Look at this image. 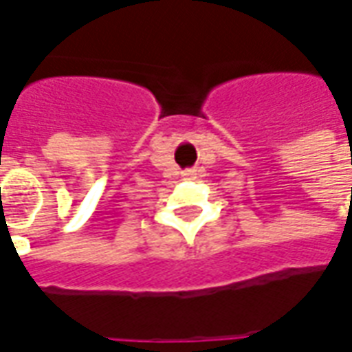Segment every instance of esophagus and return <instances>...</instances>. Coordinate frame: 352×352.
Listing matches in <instances>:
<instances>
[{"label": "esophagus", "mask_w": 352, "mask_h": 352, "mask_svg": "<svg viewBox=\"0 0 352 352\" xmlns=\"http://www.w3.org/2000/svg\"><path fill=\"white\" fill-rule=\"evenodd\" d=\"M184 175H186V177H190V175H194V171H186V173H184Z\"/></svg>", "instance_id": "34e87169"}]
</instances>
